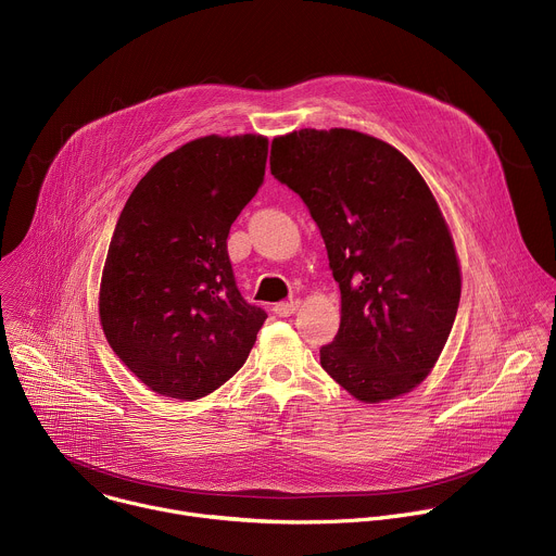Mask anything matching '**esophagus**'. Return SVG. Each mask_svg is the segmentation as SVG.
<instances>
[{
	"label": "esophagus",
	"mask_w": 556,
	"mask_h": 556,
	"mask_svg": "<svg viewBox=\"0 0 556 556\" xmlns=\"http://www.w3.org/2000/svg\"><path fill=\"white\" fill-rule=\"evenodd\" d=\"M301 307V301L299 299H290V301H281V303H275L273 312L277 316H292L296 309Z\"/></svg>",
	"instance_id": "esophagus-1"
}]
</instances>
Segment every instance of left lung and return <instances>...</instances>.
Wrapping results in <instances>:
<instances>
[{
  "label": "left lung",
  "instance_id": "left-lung-1",
  "mask_svg": "<svg viewBox=\"0 0 556 556\" xmlns=\"http://www.w3.org/2000/svg\"><path fill=\"white\" fill-rule=\"evenodd\" d=\"M270 172L307 205L340 288V329L320 366L357 402L417 389L456 318L460 264L417 167L349 128H301L270 146Z\"/></svg>",
  "mask_w": 556,
  "mask_h": 556
}]
</instances>
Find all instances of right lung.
<instances>
[{
    "label": "right lung",
    "mask_w": 556,
    "mask_h": 556,
    "mask_svg": "<svg viewBox=\"0 0 556 556\" xmlns=\"http://www.w3.org/2000/svg\"><path fill=\"white\" fill-rule=\"evenodd\" d=\"M264 135H207L159 159L115 225L100 323L150 391L194 402L247 362L266 312L242 299L227 253L266 172Z\"/></svg>",
    "instance_id": "right-lung-1"
}]
</instances>
